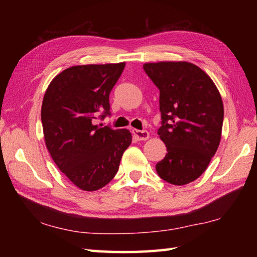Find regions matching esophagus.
I'll use <instances>...</instances> for the list:
<instances>
[{
    "label": "esophagus",
    "mask_w": 257,
    "mask_h": 257,
    "mask_svg": "<svg viewBox=\"0 0 257 257\" xmlns=\"http://www.w3.org/2000/svg\"><path fill=\"white\" fill-rule=\"evenodd\" d=\"M133 134L136 138L138 140L143 141V140H147L149 138V133L147 130H137V129H133Z\"/></svg>",
    "instance_id": "1"
}]
</instances>
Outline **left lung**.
<instances>
[{"mask_svg":"<svg viewBox=\"0 0 257 257\" xmlns=\"http://www.w3.org/2000/svg\"><path fill=\"white\" fill-rule=\"evenodd\" d=\"M144 69L160 91L158 135L167 155L156 170L174 185L192 182L205 171L220 145L224 117L220 92L194 64L148 63Z\"/></svg>","mask_w":257,"mask_h":257,"instance_id":"8db88e82","label":"left lung"}]
</instances>
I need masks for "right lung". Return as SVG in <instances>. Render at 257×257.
Listing matches in <instances>:
<instances>
[{"mask_svg": "<svg viewBox=\"0 0 257 257\" xmlns=\"http://www.w3.org/2000/svg\"><path fill=\"white\" fill-rule=\"evenodd\" d=\"M123 68L124 63L69 67L51 81L43 99L47 149L59 170L84 191L110 182L132 144L129 130L95 124L110 116L109 94Z\"/></svg>", "mask_w": 257, "mask_h": 257, "instance_id": "obj_1", "label": "right lung"}]
</instances>
